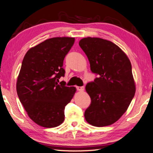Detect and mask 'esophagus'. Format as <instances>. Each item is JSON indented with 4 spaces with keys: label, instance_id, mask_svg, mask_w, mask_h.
<instances>
[{
    "label": "esophagus",
    "instance_id": "obj_1",
    "mask_svg": "<svg viewBox=\"0 0 153 153\" xmlns=\"http://www.w3.org/2000/svg\"><path fill=\"white\" fill-rule=\"evenodd\" d=\"M76 88L77 90L79 91H83L84 90V86H76Z\"/></svg>",
    "mask_w": 153,
    "mask_h": 153
}]
</instances>
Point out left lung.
<instances>
[{"mask_svg":"<svg viewBox=\"0 0 153 153\" xmlns=\"http://www.w3.org/2000/svg\"><path fill=\"white\" fill-rule=\"evenodd\" d=\"M91 71L98 75L86 85L91 103L84 112L88 124L97 127L113 124L126 112L135 93L131 63L126 54L111 41L100 38L81 39Z\"/></svg>","mask_w":153,"mask_h":153,"instance_id":"8db88e82","label":"left lung"}]
</instances>
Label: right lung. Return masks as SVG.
<instances>
[{"instance_id":"right-lung-1","label":"right lung","mask_w":153,"mask_h":153,"mask_svg":"<svg viewBox=\"0 0 153 153\" xmlns=\"http://www.w3.org/2000/svg\"><path fill=\"white\" fill-rule=\"evenodd\" d=\"M74 42V38H49L29 49L22 60L17 94L27 115L39 126L56 127L65 120V106L76 88L58 82L65 76L63 61Z\"/></svg>"}]
</instances>
